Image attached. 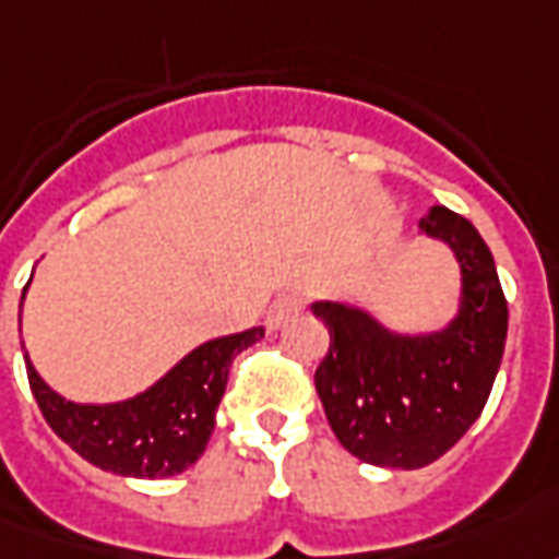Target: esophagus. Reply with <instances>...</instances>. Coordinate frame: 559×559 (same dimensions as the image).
<instances>
[{
    "instance_id": "1",
    "label": "esophagus",
    "mask_w": 559,
    "mask_h": 559,
    "mask_svg": "<svg viewBox=\"0 0 559 559\" xmlns=\"http://www.w3.org/2000/svg\"><path fill=\"white\" fill-rule=\"evenodd\" d=\"M297 309H300V300L297 297H276L271 309H267V328H280L285 321L295 316Z\"/></svg>"
}]
</instances>
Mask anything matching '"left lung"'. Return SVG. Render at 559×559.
<instances>
[{"label":"left lung","mask_w":559,"mask_h":559,"mask_svg":"<svg viewBox=\"0 0 559 559\" xmlns=\"http://www.w3.org/2000/svg\"><path fill=\"white\" fill-rule=\"evenodd\" d=\"M419 229L447 240L462 264V309L431 336H396L372 316L316 304L330 348L316 390L333 435L360 462L417 471L438 462L483 414L495 384L509 309L495 259L471 219L435 205Z\"/></svg>","instance_id":"8db88e82"}]
</instances>
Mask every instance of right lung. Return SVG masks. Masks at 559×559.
I'll return each instance as SVG.
<instances>
[{
	"mask_svg": "<svg viewBox=\"0 0 559 559\" xmlns=\"http://www.w3.org/2000/svg\"><path fill=\"white\" fill-rule=\"evenodd\" d=\"M262 336V328H250L205 342L142 396L118 405L64 402L26 360L28 386L50 429L85 462L118 476H173L205 452L231 360Z\"/></svg>",
	"mask_w": 559,
	"mask_h": 559,
	"instance_id": "1",
	"label": "right lung"
}]
</instances>
